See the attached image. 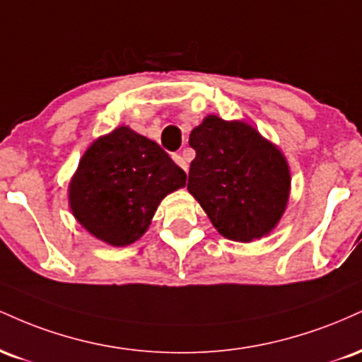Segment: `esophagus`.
<instances>
[{"mask_svg": "<svg viewBox=\"0 0 362 362\" xmlns=\"http://www.w3.org/2000/svg\"><path fill=\"white\" fill-rule=\"evenodd\" d=\"M172 158H173V161H175V163L178 165V167L180 168H184L185 172H187V168H189V165H187V161H185V158L180 155V153H173L172 155Z\"/></svg>", "mask_w": 362, "mask_h": 362, "instance_id": "obj_1", "label": "esophagus"}]
</instances>
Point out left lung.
<instances>
[{"mask_svg": "<svg viewBox=\"0 0 362 362\" xmlns=\"http://www.w3.org/2000/svg\"><path fill=\"white\" fill-rule=\"evenodd\" d=\"M187 189L216 230L235 242L267 235L284 213L289 170L274 144L245 122L209 115L190 132Z\"/></svg>", "mask_w": 362, "mask_h": 362, "instance_id": "obj_1", "label": "left lung"}]
</instances>
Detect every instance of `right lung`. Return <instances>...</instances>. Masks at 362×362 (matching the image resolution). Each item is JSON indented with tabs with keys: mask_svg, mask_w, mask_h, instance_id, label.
<instances>
[{
	"mask_svg": "<svg viewBox=\"0 0 362 362\" xmlns=\"http://www.w3.org/2000/svg\"><path fill=\"white\" fill-rule=\"evenodd\" d=\"M185 180L155 141L119 127L86 149L69 185V204L91 235L124 247L146 231L161 199Z\"/></svg>",
	"mask_w": 362,
	"mask_h": 362,
	"instance_id": "1",
	"label": "right lung"
}]
</instances>
